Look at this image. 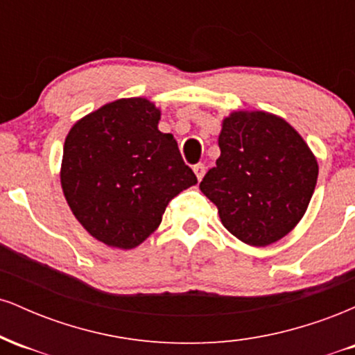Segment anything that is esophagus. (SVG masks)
Masks as SVG:
<instances>
[{
  "label": "esophagus",
  "instance_id": "esophagus-1",
  "mask_svg": "<svg viewBox=\"0 0 355 355\" xmlns=\"http://www.w3.org/2000/svg\"><path fill=\"white\" fill-rule=\"evenodd\" d=\"M193 172H195V175H197L198 182H200L203 175H205V165H203V164H195L193 165Z\"/></svg>",
  "mask_w": 355,
  "mask_h": 355
}]
</instances>
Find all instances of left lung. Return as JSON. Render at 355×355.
Returning <instances> with one entry per match:
<instances>
[{
    "label": "left lung",
    "instance_id": "1",
    "mask_svg": "<svg viewBox=\"0 0 355 355\" xmlns=\"http://www.w3.org/2000/svg\"><path fill=\"white\" fill-rule=\"evenodd\" d=\"M218 146L200 190L225 229L254 247L285 237L307 210L319 175L302 137L270 113L237 112L223 120Z\"/></svg>",
    "mask_w": 355,
    "mask_h": 355
}]
</instances>
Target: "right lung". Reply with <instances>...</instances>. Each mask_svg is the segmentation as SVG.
Wrapping results in <instances>:
<instances>
[{
  "instance_id": "add662e5",
  "label": "right lung",
  "mask_w": 355,
  "mask_h": 355,
  "mask_svg": "<svg viewBox=\"0 0 355 355\" xmlns=\"http://www.w3.org/2000/svg\"><path fill=\"white\" fill-rule=\"evenodd\" d=\"M158 120L160 112L148 100H116L73 125L64 140L61 187L68 205L110 247L144 242L168 202L197 183Z\"/></svg>"
}]
</instances>
